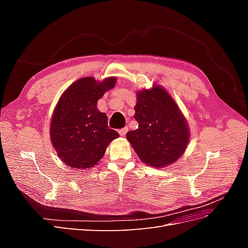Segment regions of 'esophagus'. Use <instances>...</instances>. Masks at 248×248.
<instances>
[{
  "label": "esophagus",
  "mask_w": 248,
  "mask_h": 248,
  "mask_svg": "<svg viewBox=\"0 0 248 248\" xmlns=\"http://www.w3.org/2000/svg\"><path fill=\"white\" fill-rule=\"evenodd\" d=\"M127 131H128V128H127V127H124V128L119 129L118 132H119V134H120V136H121V137H125Z\"/></svg>",
  "instance_id": "34e87169"
}]
</instances>
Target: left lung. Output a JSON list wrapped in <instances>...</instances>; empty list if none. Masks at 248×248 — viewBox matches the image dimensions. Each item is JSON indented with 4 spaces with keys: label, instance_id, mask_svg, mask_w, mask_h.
<instances>
[{
    "label": "left lung",
    "instance_id": "left-lung-1",
    "mask_svg": "<svg viewBox=\"0 0 248 248\" xmlns=\"http://www.w3.org/2000/svg\"><path fill=\"white\" fill-rule=\"evenodd\" d=\"M134 119L139 128L127 132L139 158L149 166L162 168L175 162L188 144L186 120L163 88L138 92Z\"/></svg>",
    "mask_w": 248,
    "mask_h": 248
}]
</instances>
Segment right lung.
<instances>
[{"instance_id": "right-lung-1", "label": "right lung", "mask_w": 248, "mask_h": 248, "mask_svg": "<svg viewBox=\"0 0 248 248\" xmlns=\"http://www.w3.org/2000/svg\"><path fill=\"white\" fill-rule=\"evenodd\" d=\"M116 84V78L101 82L93 78L77 80L60 98L50 124V139L60 158L73 169L94 167L119 133L108 128V117L97 101Z\"/></svg>"}]
</instances>
